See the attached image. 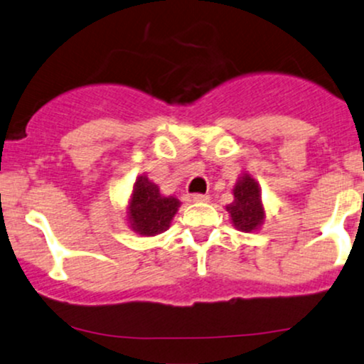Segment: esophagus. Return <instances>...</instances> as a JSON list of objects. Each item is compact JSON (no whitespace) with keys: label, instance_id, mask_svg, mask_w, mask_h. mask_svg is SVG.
<instances>
[{"label":"esophagus","instance_id":"obj_1","mask_svg":"<svg viewBox=\"0 0 364 364\" xmlns=\"http://www.w3.org/2000/svg\"><path fill=\"white\" fill-rule=\"evenodd\" d=\"M192 200H194V203H208L209 196H206V194H194V196H192Z\"/></svg>","mask_w":364,"mask_h":364}]
</instances>
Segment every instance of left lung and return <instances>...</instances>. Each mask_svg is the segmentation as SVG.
<instances>
[{
    "instance_id": "left-lung-1",
    "label": "left lung",
    "mask_w": 364,
    "mask_h": 364,
    "mask_svg": "<svg viewBox=\"0 0 364 364\" xmlns=\"http://www.w3.org/2000/svg\"><path fill=\"white\" fill-rule=\"evenodd\" d=\"M233 203L226 206L232 223L240 232H254L264 223L262 199H260L259 183L249 173H242L233 187Z\"/></svg>"
}]
</instances>
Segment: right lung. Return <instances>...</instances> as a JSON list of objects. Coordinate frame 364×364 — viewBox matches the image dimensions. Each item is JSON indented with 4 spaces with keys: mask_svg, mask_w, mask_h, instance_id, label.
Masks as SVG:
<instances>
[{
    "mask_svg": "<svg viewBox=\"0 0 364 364\" xmlns=\"http://www.w3.org/2000/svg\"><path fill=\"white\" fill-rule=\"evenodd\" d=\"M178 208L181 200L173 196H161L156 183L149 181L146 175H139L132 187L127 206V221L136 233L143 237H155L170 228Z\"/></svg>",
    "mask_w": 364,
    "mask_h": 364,
    "instance_id": "1",
    "label": "right lung"
}]
</instances>
